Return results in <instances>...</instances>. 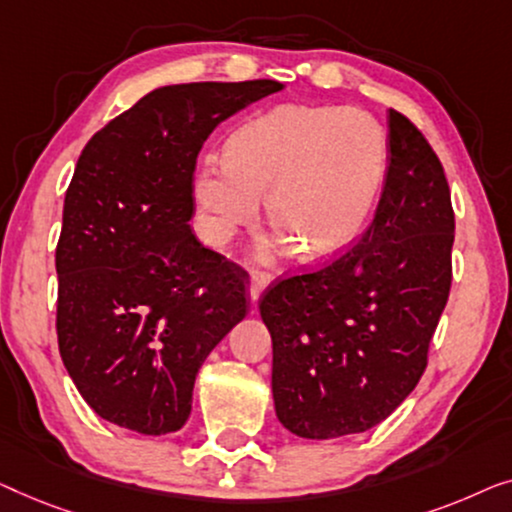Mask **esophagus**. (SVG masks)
<instances>
[{
    "label": "esophagus",
    "mask_w": 512,
    "mask_h": 512,
    "mask_svg": "<svg viewBox=\"0 0 512 512\" xmlns=\"http://www.w3.org/2000/svg\"><path fill=\"white\" fill-rule=\"evenodd\" d=\"M271 276L266 271H253L250 273V304H257L259 299H262V294L266 290V285H269Z\"/></svg>",
    "instance_id": "34e87169"
}]
</instances>
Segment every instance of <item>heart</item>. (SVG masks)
<instances>
[{
	"instance_id": "b5f03b06",
	"label": "heart",
	"mask_w": 512,
	"mask_h": 512,
	"mask_svg": "<svg viewBox=\"0 0 512 512\" xmlns=\"http://www.w3.org/2000/svg\"><path fill=\"white\" fill-rule=\"evenodd\" d=\"M387 139L376 120L341 106L283 104L243 122L227 160L208 157L192 192L204 236L227 243L259 215L299 255L325 259L362 232L383 187Z\"/></svg>"
}]
</instances>
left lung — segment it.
I'll return each mask as SVG.
<instances>
[{
	"instance_id": "left-lung-1",
	"label": "left lung",
	"mask_w": 512,
	"mask_h": 512,
	"mask_svg": "<svg viewBox=\"0 0 512 512\" xmlns=\"http://www.w3.org/2000/svg\"><path fill=\"white\" fill-rule=\"evenodd\" d=\"M383 194L362 241L259 301L276 415L301 438L376 427L415 390L452 283L455 213L420 129L390 109Z\"/></svg>"
}]
</instances>
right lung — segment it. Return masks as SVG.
I'll list each match as a JSON object with an SVG mask.
<instances>
[{
	"instance_id": "obj_1",
	"label": "right lung",
	"mask_w": 512,
	"mask_h": 512,
	"mask_svg": "<svg viewBox=\"0 0 512 512\" xmlns=\"http://www.w3.org/2000/svg\"><path fill=\"white\" fill-rule=\"evenodd\" d=\"M278 90V81L164 85L78 157L55 250L57 345L104 420L146 436L181 429L208 352L246 318L248 273L187 225L192 181L213 129Z\"/></svg>"
}]
</instances>
